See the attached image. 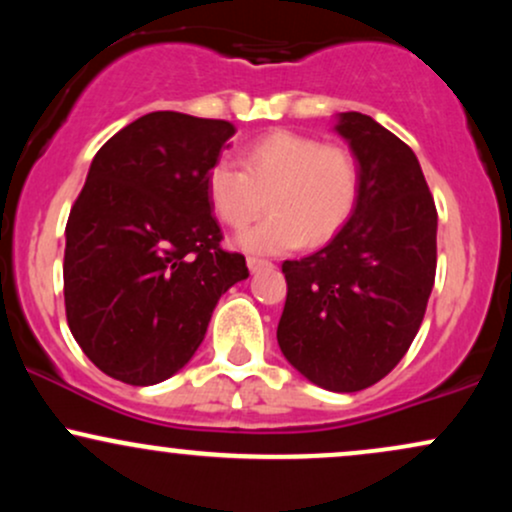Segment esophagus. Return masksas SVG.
<instances>
[{
    "mask_svg": "<svg viewBox=\"0 0 512 512\" xmlns=\"http://www.w3.org/2000/svg\"><path fill=\"white\" fill-rule=\"evenodd\" d=\"M248 267L250 272L255 274V272H262V269H272L274 264L269 260H262V257H248Z\"/></svg>",
    "mask_w": 512,
    "mask_h": 512,
    "instance_id": "34e87169",
    "label": "esophagus"
}]
</instances>
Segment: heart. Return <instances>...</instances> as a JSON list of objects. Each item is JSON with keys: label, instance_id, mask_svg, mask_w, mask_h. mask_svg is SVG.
<instances>
[{"label": "heart", "instance_id": "1", "mask_svg": "<svg viewBox=\"0 0 512 512\" xmlns=\"http://www.w3.org/2000/svg\"><path fill=\"white\" fill-rule=\"evenodd\" d=\"M243 170L216 161L207 170L211 209L228 228L243 231L272 207L260 226L240 236L250 252L320 248L351 221L361 199V161L349 146L325 144L313 134L274 129L240 156Z\"/></svg>", "mask_w": 512, "mask_h": 512}]
</instances>
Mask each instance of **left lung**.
Instances as JSON below:
<instances>
[{
    "label": "left lung",
    "mask_w": 512,
    "mask_h": 512,
    "mask_svg": "<svg viewBox=\"0 0 512 512\" xmlns=\"http://www.w3.org/2000/svg\"><path fill=\"white\" fill-rule=\"evenodd\" d=\"M337 132L361 161L358 207L337 238L286 260L276 339L298 373L332 392L383 380L407 354L436 281L438 211L414 151L361 113Z\"/></svg>",
    "instance_id": "obj_1"
}]
</instances>
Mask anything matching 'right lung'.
<instances>
[{"label":"right lung","mask_w":512,"mask_h":512,"mask_svg":"<svg viewBox=\"0 0 512 512\" xmlns=\"http://www.w3.org/2000/svg\"><path fill=\"white\" fill-rule=\"evenodd\" d=\"M233 134L226 120L158 110L93 158L67 219L64 310L81 351L120 383L178 373L219 298L248 279L245 257L221 248L204 185Z\"/></svg>","instance_id":"add662e5"}]
</instances>
